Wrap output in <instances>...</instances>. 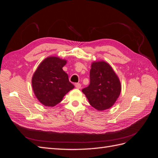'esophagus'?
<instances>
[{"label": "esophagus", "instance_id": "1", "mask_svg": "<svg viewBox=\"0 0 158 158\" xmlns=\"http://www.w3.org/2000/svg\"><path fill=\"white\" fill-rule=\"evenodd\" d=\"M75 86L77 89H80L81 88V84L79 83H76V84H75Z\"/></svg>", "mask_w": 158, "mask_h": 158}]
</instances>
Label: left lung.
Here are the masks:
<instances>
[{
  "mask_svg": "<svg viewBox=\"0 0 158 158\" xmlns=\"http://www.w3.org/2000/svg\"><path fill=\"white\" fill-rule=\"evenodd\" d=\"M90 84L82 89L89 104L98 111L111 107L121 94L117 75L107 63L95 61L91 65Z\"/></svg>",
  "mask_w": 158,
  "mask_h": 158,
  "instance_id": "8db88e82",
  "label": "left lung"
}]
</instances>
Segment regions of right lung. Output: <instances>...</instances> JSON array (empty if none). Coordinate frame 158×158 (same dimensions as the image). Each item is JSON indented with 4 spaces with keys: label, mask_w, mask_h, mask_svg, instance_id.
Returning a JSON list of instances; mask_svg holds the SVG:
<instances>
[{
    "label": "right lung",
    "mask_w": 158,
    "mask_h": 158,
    "mask_svg": "<svg viewBox=\"0 0 158 158\" xmlns=\"http://www.w3.org/2000/svg\"><path fill=\"white\" fill-rule=\"evenodd\" d=\"M66 60L57 56H49L43 60L33 75L31 84L33 92L40 102L47 107H53L74 85L63 70Z\"/></svg>",
    "instance_id": "right-lung-1"
}]
</instances>
